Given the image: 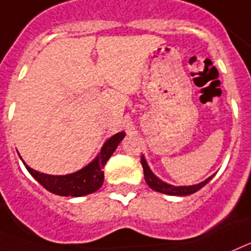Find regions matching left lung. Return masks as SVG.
<instances>
[{
	"label": "left lung",
	"mask_w": 251,
	"mask_h": 251,
	"mask_svg": "<svg viewBox=\"0 0 251 251\" xmlns=\"http://www.w3.org/2000/svg\"><path fill=\"white\" fill-rule=\"evenodd\" d=\"M141 165H143L144 169V178H145V182L148 183V186L150 187L151 189L156 192H160V193H165V195H171V196H188L192 195V193H195V192L200 191L202 187H204L207 183L210 182L212 179V177L207 178L204 182L198 183V184H195V186H184V187H176V186H171V184H168V183H164L163 180L159 179L158 177H155L152 172L150 171V168L148 167L147 162H145V159L144 156H141Z\"/></svg>",
	"instance_id": "obj_1"
}]
</instances>
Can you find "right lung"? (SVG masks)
Here are the masks:
<instances>
[{
  "label": "right lung",
  "mask_w": 251,
  "mask_h": 251,
  "mask_svg": "<svg viewBox=\"0 0 251 251\" xmlns=\"http://www.w3.org/2000/svg\"><path fill=\"white\" fill-rule=\"evenodd\" d=\"M124 136H125L124 132L113 135L112 138H110L104 143L97 158L91 164L75 173L68 174V176H49V174L39 173V172L31 169L29 165H26V163L24 164L32 177L45 189L54 195L71 196V197L89 195V193H93L99 188H101L104 178L102 169L110 156L112 155V152L115 151L120 141L124 139Z\"/></svg>",
  "instance_id": "right-lung-1"
}]
</instances>
